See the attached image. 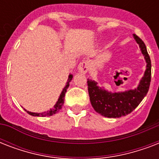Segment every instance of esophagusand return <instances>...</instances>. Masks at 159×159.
<instances>
[{
    "instance_id": "34e87169",
    "label": "esophagus",
    "mask_w": 159,
    "mask_h": 159,
    "mask_svg": "<svg viewBox=\"0 0 159 159\" xmlns=\"http://www.w3.org/2000/svg\"><path fill=\"white\" fill-rule=\"evenodd\" d=\"M90 67V62L88 60H82L78 65V70L82 73H86L88 72Z\"/></svg>"
}]
</instances>
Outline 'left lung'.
<instances>
[{
    "label": "left lung",
    "instance_id": "1",
    "mask_svg": "<svg viewBox=\"0 0 159 159\" xmlns=\"http://www.w3.org/2000/svg\"><path fill=\"white\" fill-rule=\"evenodd\" d=\"M136 42L139 44L141 52L147 62L144 76L140 84L134 90L121 93H111L99 88L97 82L87 79L90 101L97 113L108 118H119L131 113L139 105L149 89L151 82V60L146 45L139 36L134 34Z\"/></svg>",
    "mask_w": 159,
    "mask_h": 159
}]
</instances>
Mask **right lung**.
<instances>
[{
	"instance_id": "right-lung-1",
	"label": "right lung",
	"mask_w": 159,
	"mask_h": 159,
	"mask_svg": "<svg viewBox=\"0 0 159 159\" xmlns=\"http://www.w3.org/2000/svg\"><path fill=\"white\" fill-rule=\"evenodd\" d=\"M72 75L70 74L69 77H68V79H67V85H66L64 88H63L62 93H61V95H60L59 98H58V100H57V103L55 104V106H53V108L50 109V110L47 111V112H43V113H34V112H30V111H27V113L30 114V116H42V117H45V116H53V115H54V114L57 113V111L62 109V105H63V103H64L65 93H66L67 88H68V87H69V82H71V81H72Z\"/></svg>"
}]
</instances>
